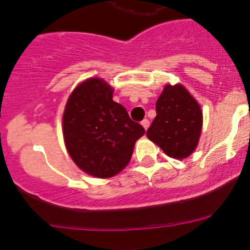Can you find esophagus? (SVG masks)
<instances>
[{
  "label": "esophagus",
  "instance_id": "34e87169",
  "mask_svg": "<svg viewBox=\"0 0 250 250\" xmlns=\"http://www.w3.org/2000/svg\"><path fill=\"white\" fill-rule=\"evenodd\" d=\"M141 125H143L144 127V129H147L148 128V125H150V121L148 120H144V121H141Z\"/></svg>",
  "mask_w": 250,
  "mask_h": 250
}]
</instances>
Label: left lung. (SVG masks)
I'll use <instances>...</instances> for the list:
<instances>
[{"mask_svg": "<svg viewBox=\"0 0 250 250\" xmlns=\"http://www.w3.org/2000/svg\"><path fill=\"white\" fill-rule=\"evenodd\" d=\"M156 117L146 135L166 155L188 157L197 147L203 116L197 100L183 84H166L156 102Z\"/></svg>", "mask_w": 250, "mask_h": 250, "instance_id": "8db88e82", "label": "left lung"}]
</instances>
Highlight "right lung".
Masks as SVG:
<instances>
[{
	"label": "right lung",
	"mask_w": 250,
	"mask_h": 250,
	"mask_svg": "<svg viewBox=\"0 0 250 250\" xmlns=\"http://www.w3.org/2000/svg\"><path fill=\"white\" fill-rule=\"evenodd\" d=\"M103 78H88L69 97L62 115L65 146L76 166L95 178H111L129 163L135 141L145 134L127 110L112 100Z\"/></svg>",
	"instance_id": "right-lung-1"
}]
</instances>
